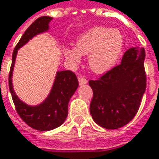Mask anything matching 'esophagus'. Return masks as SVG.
Returning a JSON list of instances; mask_svg holds the SVG:
<instances>
[{
	"label": "esophagus",
	"mask_w": 159,
	"mask_h": 159,
	"mask_svg": "<svg viewBox=\"0 0 159 159\" xmlns=\"http://www.w3.org/2000/svg\"><path fill=\"white\" fill-rule=\"evenodd\" d=\"M79 83H80V85H85L88 83V80L83 77H80L79 78Z\"/></svg>",
	"instance_id": "1"
}]
</instances>
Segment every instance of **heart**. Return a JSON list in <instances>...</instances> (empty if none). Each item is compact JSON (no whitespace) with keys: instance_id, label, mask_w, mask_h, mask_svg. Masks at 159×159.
Returning a JSON list of instances; mask_svg holds the SVG:
<instances>
[{"instance_id":"1","label":"heart","mask_w":159,"mask_h":159,"mask_svg":"<svg viewBox=\"0 0 159 159\" xmlns=\"http://www.w3.org/2000/svg\"><path fill=\"white\" fill-rule=\"evenodd\" d=\"M124 44V37L118 29L93 27L79 36L76 48L67 47L64 55L74 65L81 61V55H89V68L95 73L108 71L118 61Z\"/></svg>"}]
</instances>
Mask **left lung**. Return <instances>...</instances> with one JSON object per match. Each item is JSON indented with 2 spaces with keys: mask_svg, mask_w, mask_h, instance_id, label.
Here are the masks:
<instances>
[{
  "mask_svg": "<svg viewBox=\"0 0 159 159\" xmlns=\"http://www.w3.org/2000/svg\"><path fill=\"white\" fill-rule=\"evenodd\" d=\"M145 50L131 48L121 63L97 80H89L93 98L89 111L93 120L107 129H119L136 116L146 90Z\"/></svg>",
  "mask_w": 159,
  "mask_h": 159,
  "instance_id": "obj_1",
  "label": "left lung"
}]
</instances>
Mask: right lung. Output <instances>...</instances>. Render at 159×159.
<instances>
[{
  "mask_svg": "<svg viewBox=\"0 0 159 159\" xmlns=\"http://www.w3.org/2000/svg\"><path fill=\"white\" fill-rule=\"evenodd\" d=\"M51 20L52 18L49 16L38 18L26 30L13 51L9 73V88L19 116L30 128L41 131L54 129L65 121L68 116L69 101L79 86L78 79L70 70L58 71L51 92L45 100L37 106H30L16 95L12 86V72L18 50L34 36L46 32L49 30V23Z\"/></svg>",
  "mask_w": 159,
  "mask_h": 159,
  "instance_id": "1",
  "label": "right lung"
}]
</instances>
